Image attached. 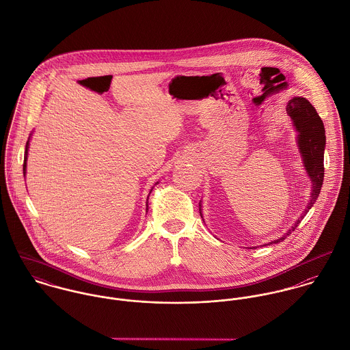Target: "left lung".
<instances>
[{
	"instance_id": "left-lung-1",
	"label": "left lung",
	"mask_w": 350,
	"mask_h": 350,
	"mask_svg": "<svg viewBox=\"0 0 350 350\" xmlns=\"http://www.w3.org/2000/svg\"><path fill=\"white\" fill-rule=\"evenodd\" d=\"M287 113L294 121V125L297 131L299 132L298 137V144H299L300 153L303 156V163L304 167L308 172V176L311 178L312 182V193L311 198L308 202L307 208L304 213L300 215V219L304 218L307 214L308 208L312 207L315 200L318 198L321 193V187L323 183V175H325V167H323V152H325V143H326V136H325V126L323 122L314 109V106L301 97H295L288 102L287 105ZM300 219L297 221V224L280 239L271 241L269 244H278L287 239L291 232H294L298 225L300 224ZM265 244V245H269ZM253 250V248H250Z\"/></svg>"
}]
</instances>
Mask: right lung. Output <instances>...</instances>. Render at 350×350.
I'll return each instance as SVG.
<instances>
[{"label":"right lung","instance_id":"add662e5","mask_svg":"<svg viewBox=\"0 0 350 350\" xmlns=\"http://www.w3.org/2000/svg\"><path fill=\"white\" fill-rule=\"evenodd\" d=\"M28 144H29V142H27V146H25V154H24V164H23V171H24V175H25V168H27V154H28ZM147 210H148V204H147Z\"/></svg>","mask_w":350,"mask_h":350}]
</instances>
